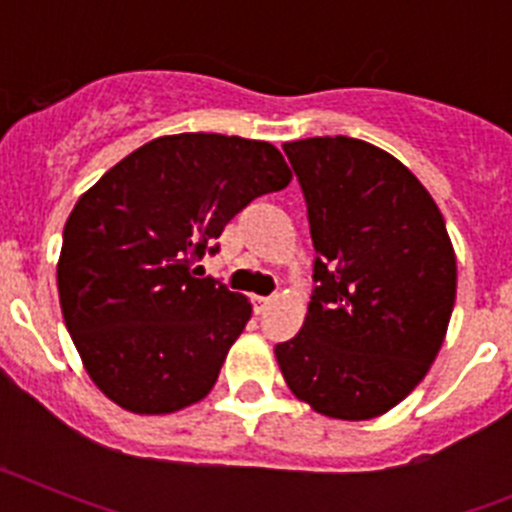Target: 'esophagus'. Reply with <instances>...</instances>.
<instances>
[{
  "mask_svg": "<svg viewBox=\"0 0 512 512\" xmlns=\"http://www.w3.org/2000/svg\"><path fill=\"white\" fill-rule=\"evenodd\" d=\"M251 302H253V310L256 312H264L266 307L271 305V297H261V295H253L251 297Z\"/></svg>",
  "mask_w": 512,
  "mask_h": 512,
  "instance_id": "34e87169",
  "label": "esophagus"
}]
</instances>
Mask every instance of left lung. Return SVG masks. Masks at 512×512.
<instances>
[{"label": "left lung", "mask_w": 512, "mask_h": 512, "mask_svg": "<svg viewBox=\"0 0 512 512\" xmlns=\"http://www.w3.org/2000/svg\"><path fill=\"white\" fill-rule=\"evenodd\" d=\"M305 194L315 264L305 325L277 343L289 390L312 410L369 420L436 359L456 300V256L413 171L364 140L284 143Z\"/></svg>", "instance_id": "8db88e82"}]
</instances>
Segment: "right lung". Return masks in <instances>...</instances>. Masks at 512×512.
I'll return each instance as SVG.
<instances>
[{
	"label": "right lung",
	"instance_id": "right-lung-1",
	"mask_svg": "<svg viewBox=\"0 0 512 512\" xmlns=\"http://www.w3.org/2000/svg\"><path fill=\"white\" fill-rule=\"evenodd\" d=\"M292 179L264 140L182 133L125 156L63 228L58 297L81 361L133 413L182 410L212 390L251 305L194 264L256 197Z\"/></svg>",
	"mask_w": 512,
	"mask_h": 512
}]
</instances>
